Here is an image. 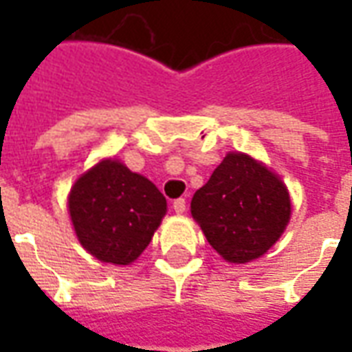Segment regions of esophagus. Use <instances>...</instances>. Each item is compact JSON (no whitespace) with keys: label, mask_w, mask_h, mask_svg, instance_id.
I'll list each match as a JSON object with an SVG mask.
<instances>
[{"label":"esophagus","mask_w":352,"mask_h":352,"mask_svg":"<svg viewBox=\"0 0 352 352\" xmlns=\"http://www.w3.org/2000/svg\"><path fill=\"white\" fill-rule=\"evenodd\" d=\"M173 209H175V213H184V211H186V199L177 198L175 201H173Z\"/></svg>","instance_id":"34e87169"}]
</instances>
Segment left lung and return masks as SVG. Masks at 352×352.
Segmentation results:
<instances>
[{"label":"left lung","instance_id":"8db88e82","mask_svg":"<svg viewBox=\"0 0 352 352\" xmlns=\"http://www.w3.org/2000/svg\"><path fill=\"white\" fill-rule=\"evenodd\" d=\"M192 217L222 258L245 264L260 258L285 232L290 196L279 177L241 153H230L196 190Z\"/></svg>","mask_w":352,"mask_h":352}]
</instances>
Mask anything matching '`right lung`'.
I'll use <instances>...</instances> for the list:
<instances>
[{
    "label": "right lung",
    "mask_w": 352,
    "mask_h": 352,
    "mask_svg": "<svg viewBox=\"0 0 352 352\" xmlns=\"http://www.w3.org/2000/svg\"><path fill=\"white\" fill-rule=\"evenodd\" d=\"M67 204L80 245L101 262L118 265L145 251L168 207L148 179L116 160L100 162L79 177Z\"/></svg>",
    "instance_id": "right-lung-1"
}]
</instances>
